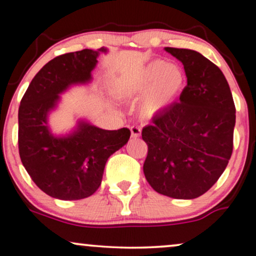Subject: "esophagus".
I'll use <instances>...</instances> for the list:
<instances>
[{
    "instance_id": "obj_1",
    "label": "esophagus",
    "mask_w": 256,
    "mask_h": 256,
    "mask_svg": "<svg viewBox=\"0 0 256 256\" xmlns=\"http://www.w3.org/2000/svg\"><path fill=\"white\" fill-rule=\"evenodd\" d=\"M130 132H132V138H140L141 135V128L138 126H132L130 127Z\"/></svg>"
}]
</instances>
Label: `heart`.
<instances>
[{
  "instance_id": "1",
  "label": "heart",
  "mask_w": 256,
  "mask_h": 256,
  "mask_svg": "<svg viewBox=\"0 0 256 256\" xmlns=\"http://www.w3.org/2000/svg\"><path fill=\"white\" fill-rule=\"evenodd\" d=\"M184 85V73L174 64L156 60L143 70L136 82L138 90L148 88L141 110L146 116H152L164 110Z\"/></svg>"
}]
</instances>
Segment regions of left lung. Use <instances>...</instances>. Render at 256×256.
Wrapping results in <instances>:
<instances>
[{
	"label": "left lung",
	"mask_w": 256,
	"mask_h": 256,
	"mask_svg": "<svg viewBox=\"0 0 256 256\" xmlns=\"http://www.w3.org/2000/svg\"><path fill=\"white\" fill-rule=\"evenodd\" d=\"M184 65L188 85L178 102L143 128L148 146L143 172L154 190L177 199L208 192L233 152L236 106L220 68L197 51L166 48Z\"/></svg>",
	"instance_id": "1"
}]
</instances>
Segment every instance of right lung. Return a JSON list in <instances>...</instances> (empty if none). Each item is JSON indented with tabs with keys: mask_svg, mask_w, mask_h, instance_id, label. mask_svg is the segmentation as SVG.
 <instances>
[{
	"mask_svg": "<svg viewBox=\"0 0 256 256\" xmlns=\"http://www.w3.org/2000/svg\"><path fill=\"white\" fill-rule=\"evenodd\" d=\"M98 51L85 50L58 56L31 80L18 108V152L34 183L50 197L78 200L92 196L101 184L112 154L130 138L128 128L104 130L79 122L74 132L54 138L48 128V113L59 96L73 84L90 82Z\"/></svg>",
	"mask_w": 256,
	"mask_h": 256,
	"instance_id": "obj_1",
	"label": "right lung"
}]
</instances>
